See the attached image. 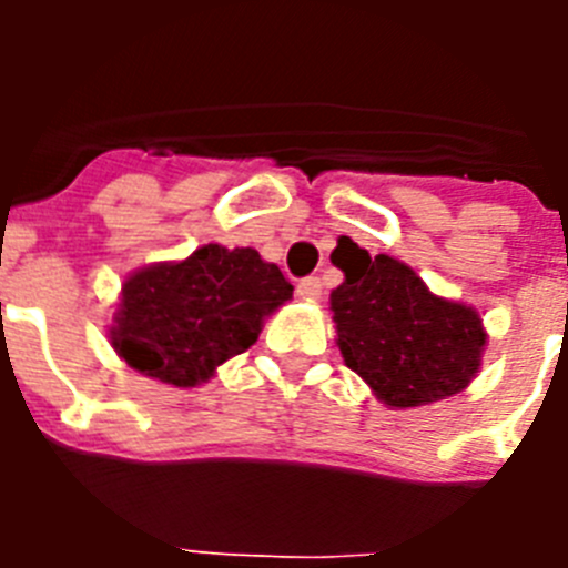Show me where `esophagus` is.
I'll return each instance as SVG.
<instances>
[{
  "mask_svg": "<svg viewBox=\"0 0 568 568\" xmlns=\"http://www.w3.org/2000/svg\"><path fill=\"white\" fill-rule=\"evenodd\" d=\"M298 295L304 301H318L321 298V278L307 275V278L298 281Z\"/></svg>",
  "mask_w": 568,
  "mask_h": 568,
  "instance_id": "1",
  "label": "esophagus"
}]
</instances>
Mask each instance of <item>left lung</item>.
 I'll list each match as a JSON object with an SVG mask.
<instances>
[{"label": "left lung", "instance_id": "1", "mask_svg": "<svg viewBox=\"0 0 568 568\" xmlns=\"http://www.w3.org/2000/svg\"><path fill=\"white\" fill-rule=\"evenodd\" d=\"M344 284L329 293L344 364L395 409L464 393L480 369L486 329L460 301L435 295L393 255L338 250Z\"/></svg>", "mask_w": 568, "mask_h": 568}]
</instances>
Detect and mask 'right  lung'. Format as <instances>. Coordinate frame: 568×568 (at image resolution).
I'll return each mask as SVG.
<instances>
[{
	"instance_id": "add662e5",
	"label": "right lung",
	"mask_w": 568,
	"mask_h": 568,
	"mask_svg": "<svg viewBox=\"0 0 568 568\" xmlns=\"http://www.w3.org/2000/svg\"><path fill=\"white\" fill-rule=\"evenodd\" d=\"M290 298L293 284L253 247L204 244L128 275L110 344L135 373L187 389L250 349Z\"/></svg>"
}]
</instances>
